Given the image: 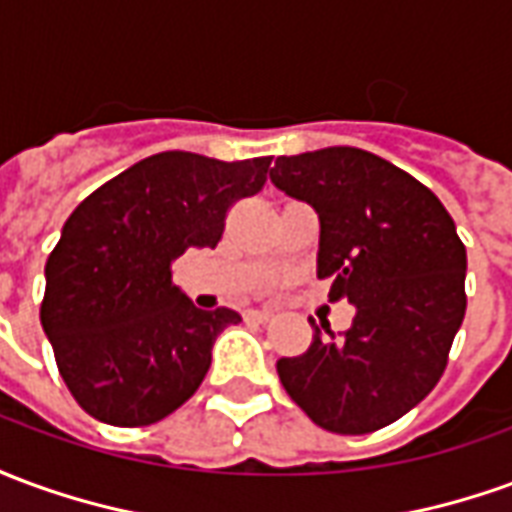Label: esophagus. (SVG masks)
Segmentation results:
<instances>
[{"instance_id": "1", "label": "esophagus", "mask_w": 512, "mask_h": 512, "mask_svg": "<svg viewBox=\"0 0 512 512\" xmlns=\"http://www.w3.org/2000/svg\"><path fill=\"white\" fill-rule=\"evenodd\" d=\"M244 321L268 323V321H271V312H268V310H246L244 312Z\"/></svg>"}]
</instances>
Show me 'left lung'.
<instances>
[{"mask_svg":"<svg viewBox=\"0 0 512 512\" xmlns=\"http://www.w3.org/2000/svg\"><path fill=\"white\" fill-rule=\"evenodd\" d=\"M271 183L321 219L318 277L348 299L343 334L315 326L277 373L307 417L345 436L392 425L425 400L447 367L466 315V246L439 197L359 147L279 156Z\"/></svg>","mask_w":512,"mask_h":512,"instance_id":"left-lung-1","label":"left lung"}]
</instances>
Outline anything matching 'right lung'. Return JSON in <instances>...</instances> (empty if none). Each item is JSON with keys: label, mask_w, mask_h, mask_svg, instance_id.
Wrapping results in <instances>:
<instances>
[{"label": "right lung", "mask_w": 512, "mask_h": 512, "mask_svg": "<svg viewBox=\"0 0 512 512\" xmlns=\"http://www.w3.org/2000/svg\"><path fill=\"white\" fill-rule=\"evenodd\" d=\"M271 158L167 150L136 161L68 216L46 263L40 323L76 403L106 425L142 428L200 389L227 307L197 310L172 282L186 249L216 246L235 202Z\"/></svg>", "instance_id": "add662e5"}]
</instances>
